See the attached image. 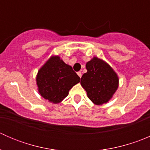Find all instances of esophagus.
<instances>
[{
	"instance_id": "34e87169",
	"label": "esophagus",
	"mask_w": 150,
	"mask_h": 150,
	"mask_svg": "<svg viewBox=\"0 0 150 150\" xmlns=\"http://www.w3.org/2000/svg\"><path fill=\"white\" fill-rule=\"evenodd\" d=\"M78 75L80 77V78H81V77H82V73H81V72H78Z\"/></svg>"
}]
</instances>
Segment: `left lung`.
<instances>
[{
    "label": "left lung",
    "instance_id": "left-lung-1",
    "mask_svg": "<svg viewBox=\"0 0 150 150\" xmlns=\"http://www.w3.org/2000/svg\"><path fill=\"white\" fill-rule=\"evenodd\" d=\"M87 72L83 75L81 84L88 99L96 105L107 103L119 86V78L111 66L97 57L86 64Z\"/></svg>",
    "mask_w": 150,
    "mask_h": 150
}]
</instances>
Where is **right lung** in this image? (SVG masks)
Returning a JSON list of instances; mask_svg holds the SVG:
<instances>
[{"instance_id":"right-lung-1","label":"right lung","mask_w":150,"mask_h":150,"mask_svg":"<svg viewBox=\"0 0 150 150\" xmlns=\"http://www.w3.org/2000/svg\"><path fill=\"white\" fill-rule=\"evenodd\" d=\"M81 78L59 55H52L38 71L36 84L42 97L53 104L62 102Z\"/></svg>"}]
</instances>
